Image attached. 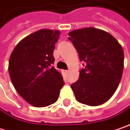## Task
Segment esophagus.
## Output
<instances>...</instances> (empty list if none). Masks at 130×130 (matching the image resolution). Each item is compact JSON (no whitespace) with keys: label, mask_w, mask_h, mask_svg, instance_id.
Returning a JSON list of instances; mask_svg holds the SVG:
<instances>
[{"label":"esophagus","mask_w":130,"mask_h":130,"mask_svg":"<svg viewBox=\"0 0 130 130\" xmlns=\"http://www.w3.org/2000/svg\"><path fill=\"white\" fill-rule=\"evenodd\" d=\"M68 72H69V71H68V70H65V71H64V73H65V74H67Z\"/></svg>","instance_id":"esophagus-1"}]
</instances>
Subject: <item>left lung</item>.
Masks as SVG:
<instances>
[{"mask_svg":"<svg viewBox=\"0 0 130 130\" xmlns=\"http://www.w3.org/2000/svg\"><path fill=\"white\" fill-rule=\"evenodd\" d=\"M68 36L84 66L78 80L71 84L76 100L90 106L103 104L121 81L123 48L110 33L93 27L76 30Z\"/></svg>","mask_w":130,"mask_h":130,"instance_id":"left-lung-1","label":"left lung"}]
</instances>
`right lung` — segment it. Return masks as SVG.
<instances>
[{
    "mask_svg": "<svg viewBox=\"0 0 130 130\" xmlns=\"http://www.w3.org/2000/svg\"><path fill=\"white\" fill-rule=\"evenodd\" d=\"M60 32L43 29L22 39L10 56L9 73L15 89L32 105L54 103L65 84L53 66V52Z\"/></svg>",
    "mask_w": 130,
    "mask_h": 130,
    "instance_id": "obj_1",
    "label": "right lung"
}]
</instances>
